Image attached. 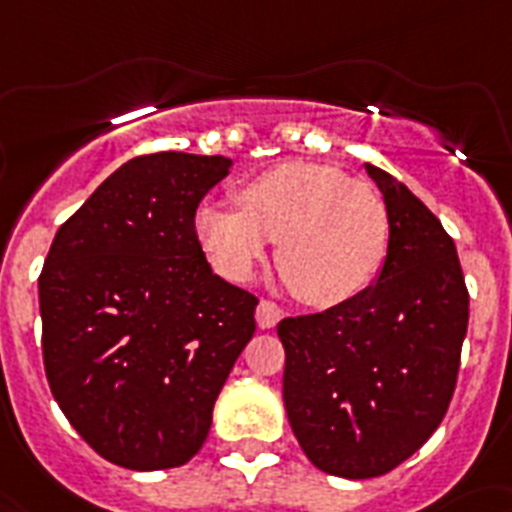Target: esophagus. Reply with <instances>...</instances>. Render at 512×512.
Masks as SVG:
<instances>
[{"mask_svg":"<svg viewBox=\"0 0 512 512\" xmlns=\"http://www.w3.org/2000/svg\"><path fill=\"white\" fill-rule=\"evenodd\" d=\"M281 317H283L281 306L273 304V301L262 299L260 304H257L255 319H257V327H260V330H273L275 324L281 322Z\"/></svg>","mask_w":512,"mask_h":512,"instance_id":"esophagus-1","label":"esophagus"}]
</instances>
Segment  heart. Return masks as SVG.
I'll list each match as a JSON object with an SVG mask.
<instances>
[{"label":"heart","mask_w":512,"mask_h":512,"mask_svg":"<svg viewBox=\"0 0 512 512\" xmlns=\"http://www.w3.org/2000/svg\"><path fill=\"white\" fill-rule=\"evenodd\" d=\"M239 208L203 203L195 237L224 278L247 283L278 239L275 262L309 306H337L361 296L389 250V211L376 190L337 167L283 162L247 180Z\"/></svg>","instance_id":"heart-1"}]
</instances>
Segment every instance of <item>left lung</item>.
Segmentation results:
<instances>
[{
	"label": "left lung",
	"mask_w": 512,
	"mask_h": 512,
	"mask_svg": "<svg viewBox=\"0 0 512 512\" xmlns=\"http://www.w3.org/2000/svg\"><path fill=\"white\" fill-rule=\"evenodd\" d=\"M389 211V250L355 299L278 324L283 402L306 459L345 479L381 477L441 425L459 376L469 293L456 244L428 206L366 164Z\"/></svg>",
	"instance_id": "8db88e82"
}]
</instances>
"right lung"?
Segmentation results:
<instances>
[{
    "label": "right lung",
    "instance_id": "1",
    "mask_svg": "<svg viewBox=\"0 0 512 512\" xmlns=\"http://www.w3.org/2000/svg\"><path fill=\"white\" fill-rule=\"evenodd\" d=\"M231 159L159 151L126 162L59 231L38 278L53 399L102 459L188 464L255 335L257 299L213 273L195 237Z\"/></svg>",
    "mask_w": 512,
    "mask_h": 512
}]
</instances>
